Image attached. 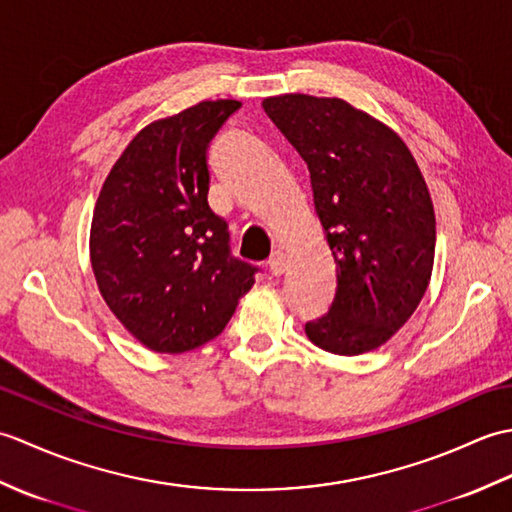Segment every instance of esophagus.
Wrapping results in <instances>:
<instances>
[{"label": "esophagus", "instance_id": "34e87169", "mask_svg": "<svg viewBox=\"0 0 512 512\" xmlns=\"http://www.w3.org/2000/svg\"><path fill=\"white\" fill-rule=\"evenodd\" d=\"M268 270H270V275L273 277H281L288 270V257H286V253H281V250H275L273 253V259H270L268 262Z\"/></svg>", "mask_w": 512, "mask_h": 512}]
</instances>
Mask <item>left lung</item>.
Returning a JSON list of instances; mask_svg holds the SVG:
<instances>
[{"label":"left lung","mask_w":512,"mask_h":512,"mask_svg":"<svg viewBox=\"0 0 512 512\" xmlns=\"http://www.w3.org/2000/svg\"><path fill=\"white\" fill-rule=\"evenodd\" d=\"M264 112L310 171L336 295L306 323L325 352L358 356L387 343L416 312L436 257V215L416 158L394 129L343 99L281 94Z\"/></svg>","instance_id":"1"}]
</instances>
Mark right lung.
Segmentation results:
<instances>
[{
    "mask_svg": "<svg viewBox=\"0 0 512 512\" xmlns=\"http://www.w3.org/2000/svg\"><path fill=\"white\" fill-rule=\"evenodd\" d=\"M239 101H202L149 123L114 162L94 206L90 259L107 308L151 352L215 339L255 284L228 253L206 147Z\"/></svg>",
    "mask_w": 512,
    "mask_h": 512,
    "instance_id": "1",
    "label": "right lung"
}]
</instances>
